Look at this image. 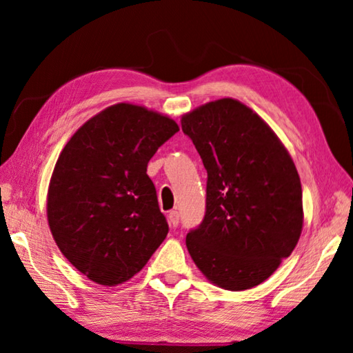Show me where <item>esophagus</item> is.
<instances>
[{
  "mask_svg": "<svg viewBox=\"0 0 353 353\" xmlns=\"http://www.w3.org/2000/svg\"><path fill=\"white\" fill-rule=\"evenodd\" d=\"M179 219H181V214H179V212H176V210H172L168 214V221H170V224L172 227H177L179 225Z\"/></svg>",
  "mask_w": 353,
  "mask_h": 353,
  "instance_id": "1",
  "label": "esophagus"
}]
</instances>
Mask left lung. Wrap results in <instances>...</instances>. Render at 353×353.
<instances>
[{
  "label": "left lung",
  "instance_id": "1",
  "mask_svg": "<svg viewBox=\"0 0 353 353\" xmlns=\"http://www.w3.org/2000/svg\"><path fill=\"white\" fill-rule=\"evenodd\" d=\"M181 123L207 170L205 216L187 234L188 252L219 288H254L301 238L296 165L274 130L236 99L212 101Z\"/></svg>",
  "mask_w": 353,
  "mask_h": 353
}]
</instances>
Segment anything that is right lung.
Listing matches in <instances>:
<instances>
[{
    "instance_id": "obj_1",
    "label": "right lung",
    "mask_w": 353,
    "mask_h": 353,
    "mask_svg": "<svg viewBox=\"0 0 353 353\" xmlns=\"http://www.w3.org/2000/svg\"><path fill=\"white\" fill-rule=\"evenodd\" d=\"M179 130L146 107L119 103L76 130L48 188V224L71 265L115 286L143 270L168 235L148 162Z\"/></svg>"
}]
</instances>
